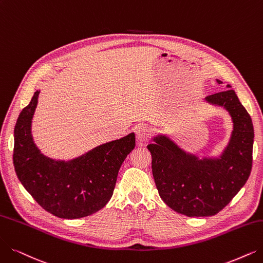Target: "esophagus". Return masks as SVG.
I'll list each match as a JSON object with an SVG mask.
<instances>
[{
	"mask_svg": "<svg viewBox=\"0 0 263 263\" xmlns=\"http://www.w3.org/2000/svg\"><path fill=\"white\" fill-rule=\"evenodd\" d=\"M150 130L144 125H139L136 127V137H137V141L139 144H143L149 139Z\"/></svg>",
	"mask_w": 263,
	"mask_h": 263,
	"instance_id": "1",
	"label": "esophagus"
}]
</instances>
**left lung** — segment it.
<instances>
[{"mask_svg":"<svg viewBox=\"0 0 263 263\" xmlns=\"http://www.w3.org/2000/svg\"><path fill=\"white\" fill-rule=\"evenodd\" d=\"M227 87L205 97L206 102L226 109L233 123L228 144L219 155L199 157L163 134L155 135L154 142L146 146L161 198L173 211L187 217L218 214L244 186L251 172L253 122L231 85Z\"/></svg>","mask_w":263,"mask_h":263,"instance_id":"left-lung-1","label":"left lung"}]
</instances>
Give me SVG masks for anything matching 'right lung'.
<instances>
[{"instance_id": "1", "label": "right lung", "mask_w": 263, "mask_h": 263, "mask_svg": "<svg viewBox=\"0 0 263 263\" xmlns=\"http://www.w3.org/2000/svg\"><path fill=\"white\" fill-rule=\"evenodd\" d=\"M36 90L20 112L14 130L13 161L19 181L45 211L62 219L95 214L112 197L124 160L135 148V134L99 144L68 161L44 155L32 136Z\"/></svg>"}]
</instances>
